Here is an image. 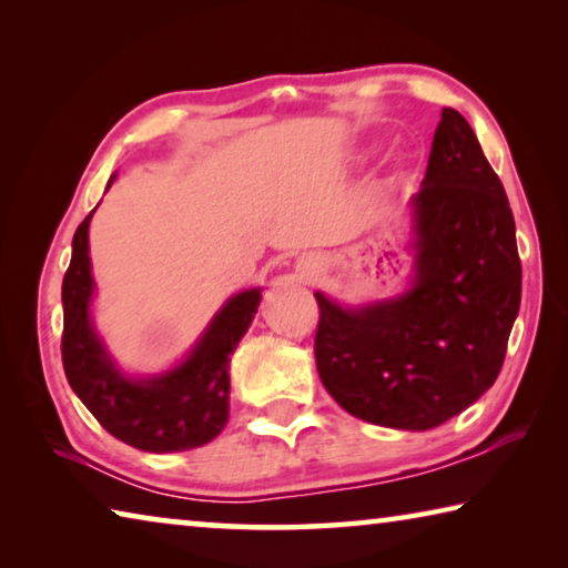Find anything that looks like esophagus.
<instances>
[{
  "mask_svg": "<svg viewBox=\"0 0 568 568\" xmlns=\"http://www.w3.org/2000/svg\"><path fill=\"white\" fill-rule=\"evenodd\" d=\"M301 265H303L305 273H315V267H318V261H315V257H305Z\"/></svg>",
  "mask_w": 568,
  "mask_h": 568,
  "instance_id": "obj_1",
  "label": "esophagus"
}]
</instances>
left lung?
<instances>
[{
    "instance_id": "obj_1",
    "label": "left lung",
    "mask_w": 568,
    "mask_h": 568,
    "mask_svg": "<svg viewBox=\"0 0 568 568\" xmlns=\"http://www.w3.org/2000/svg\"><path fill=\"white\" fill-rule=\"evenodd\" d=\"M413 207L416 285L398 301L361 311L315 293L313 351L323 386L353 416L426 430L494 386L521 305L508 197L456 110L440 112Z\"/></svg>"
}]
</instances>
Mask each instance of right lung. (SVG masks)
Here are the masks:
<instances>
[{
  "instance_id": "obj_1",
  "label": "right lung",
  "mask_w": 568,
  "mask_h": 568,
  "mask_svg": "<svg viewBox=\"0 0 568 568\" xmlns=\"http://www.w3.org/2000/svg\"><path fill=\"white\" fill-rule=\"evenodd\" d=\"M90 217L77 227L72 261L62 281V365L67 381L100 426L132 448L172 454L210 444L227 423L230 353L253 323L261 291L230 297L190 358L168 376L145 383L122 378L90 325Z\"/></svg>"
}]
</instances>
